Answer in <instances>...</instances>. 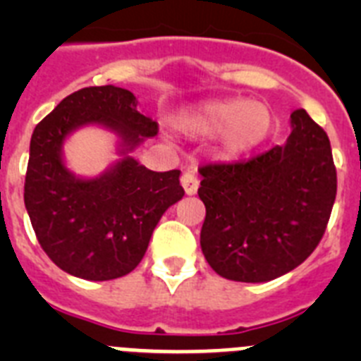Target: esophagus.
<instances>
[{
    "mask_svg": "<svg viewBox=\"0 0 361 361\" xmlns=\"http://www.w3.org/2000/svg\"><path fill=\"white\" fill-rule=\"evenodd\" d=\"M180 184H183L184 191H186V195H195L197 190H199V178L193 171H186L180 178Z\"/></svg>",
    "mask_w": 361,
    "mask_h": 361,
    "instance_id": "esophagus-1",
    "label": "esophagus"
}]
</instances>
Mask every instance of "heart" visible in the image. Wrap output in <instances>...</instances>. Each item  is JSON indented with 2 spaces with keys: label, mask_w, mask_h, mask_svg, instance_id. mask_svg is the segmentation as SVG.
<instances>
[{
  "label": "heart",
  "mask_w": 361,
  "mask_h": 361,
  "mask_svg": "<svg viewBox=\"0 0 361 361\" xmlns=\"http://www.w3.org/2000/svg\"><path fill=\"white\" fill-rule=\"evenodd\" d=\"M180 132L191 137L219 135L216 155L237 161L258 149L273 133L275 117L262 103L247 99H216L177 119Z\"/></svg>",
  "instance_id": "b5f03b06"
}]
</instances>
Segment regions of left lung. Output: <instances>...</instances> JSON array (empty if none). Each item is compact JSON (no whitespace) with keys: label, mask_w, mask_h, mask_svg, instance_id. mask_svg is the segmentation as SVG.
Here are the masks:
<instances>
[{"label":"left lung","mask_w":361,"mask_h":361,"mask_svg":"<svg viewBox=\"0 0 361 361\" xmlns=\"http://www.w3.org/2000/svg\"><path fill=\"white\" fill-rule=\"evenodd\" d=\"M283 145L247 162L202 166L200 247L215 273L269 282L314 251L336 199L329 137L305 110L291 114Z\"/></svg>","instance_id":"obj_1"}]
</instances>
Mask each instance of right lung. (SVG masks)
<instances>
[{"instance_id": "right-lung-1", "label": "right lung", "mask_w": 361, "mask_h": 361, "mask_svg": "<svg viewBox=\"0 0 361 361\" xmlns=\"http://www.w3.org/2000/svg\"><path fill=\"white\" fill-rule=\"evenodd\" d=\"M97 126L116 135L118 159L103 174L81 178L62 146L78 129ZM155 123L119 86L73 92L36 126L30 139L25 208L44 253L68 275L114 280L135 269L161 216L183 199L180 171L159 173L133 157Z\"/></svg>"}]
</instances>
